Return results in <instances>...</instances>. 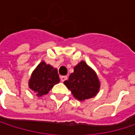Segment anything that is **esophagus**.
<instances>
[{
	"label": "esophagus",
	"mask_w": 135,
	"mask_h": 135,
	"mask_svg": "<svg viewBox=\"0 0 135 135\" xmlns=\"http://www.w3.org/2000/svg\"><path fill=\"white\" fill-rule=\"evenodd\" d=\"M60 80H61L62 82H64L65 80H67V76H60Z\"/></svg>",
	"instance_id": "34e87169"
}]
</instances>
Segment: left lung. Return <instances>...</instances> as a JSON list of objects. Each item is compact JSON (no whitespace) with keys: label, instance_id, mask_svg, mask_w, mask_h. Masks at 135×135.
<instances>
[{"label":"left lung","instance_id":"1","mask_svg":"<svg viewBox=\"0 0 135 135\" xmlns=\"http://www.w3.org/2000/svg\"><path fill=\"white\" fill-rule=\"evenodd\" d=\"M64 84L79 101L93 98L100 88V81L96 73L84 61L74 67L73 73L69 75L68 80L64 81Z\"/></svg>","mask_w":135,"mask_h":135}]
</instances>
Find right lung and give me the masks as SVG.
Here are the masks:
<instances>
[{
	"label": "right lung",
	"instance_id": "obj_1",
	"mask_svg": "<svg viewBox=\"0 0 135 135\" xmlns=\"http://www.w3.org/2000/svg\"><path fill=\"white\" fill-rule=\"evenodd\" d=\"M60 81L57 69L46 64L44 61L37 66L31 74L29 80V88L41 97L47 94L54 85Z\"/></svg>",
	"mask_w": 135,
	"mask_h": 135
}]
</instances>
